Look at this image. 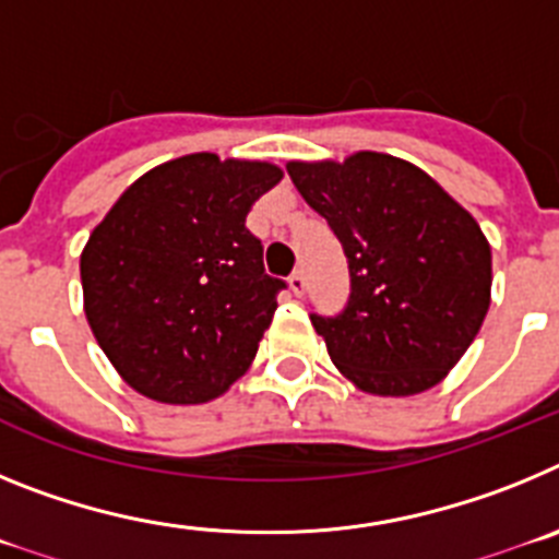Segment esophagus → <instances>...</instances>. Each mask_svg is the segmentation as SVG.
Here are the masks:
<instances>
[{"label": "esophagus", "mask_w": 559, "mask_h": 559, "mask_svg": "<svg viewBox=\"0 0 559 559\" xmlns=\"http://www.w3.org/2000/svg\"><path fill=\"white\" fill-rule=\"evenodd\" d=\"M288 285H290V290H294L296 296H302L305 288H308V280H305V271H302V269H296L294 274L288 276Z\"/></svg>", "instance_id": "1"}]
</instances>
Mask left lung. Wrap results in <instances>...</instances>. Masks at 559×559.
Instances as JSON below:
<instances>
[{"instance_id": "1", "label": "left lung", "mask_w": 559, "mask_h": 559, "mask_svg": "<svg viewBox=\"0 0 559 559\" xmlns=\"http://www.w3.org/2000/svg\"><path fill=\"white\" fill-rule=\"evenodd\" d=\"M288 176L349 263L344 310L310 313L335 367L383 397L437 386L490 308V243L471 212L386 153H355L344 165L290 162Z\"/></svg>"}]
</instances>
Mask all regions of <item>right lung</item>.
Segmentation results:
<instances>
[{
  "label": "right lung",
  "instance_id": "add662e5",
  "mask_svg": "<svg viewBox=\"0 0 559 559\" xmlns=\"http://www.w3.org/2000/svg\"><path fill=\"white\" fill-rule=\"evenodd\" d=\"M280 179L269 162L190 153L133 181L92 231L86 319L128 386L195 406L249 369L285 283L246 215Z\"/></svg>",
  "mask_w": 559,
  "mask_h": 559
}]
</instances>
